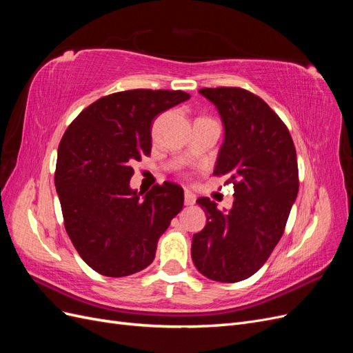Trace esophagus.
Returning a JSON list of instances; mask_svg holds the SVG:
<instances>
[{"instance_id":"esophagus-1","label":"esophagus","mask_w":353,"mask_h":353,"mask_svg":"<svg viewBox=\"0 0 353 353\" xmlns=\"http://www.w3.org/2000/svg\"><path fill=\"white\" fill-rule=\"evenodd\" d=\"M184 203L185 206H191L196 203V196L193 193H190V191H185V196H184Z\"/></svg>"}]
</instances>
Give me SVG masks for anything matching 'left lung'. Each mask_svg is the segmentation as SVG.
I'll list each match as a JSON object with an SVG mask.
<instances>
[{
	"label": "left lung",
	"instance_id": "left-lung-1",
	"mask_svg": "<svg viewBox=\"0 0 353 353\" xmlns=\"http://www.w3.org/2000/svg\"><path fill=\"white\" fill-rule=\"evenodd\" d=\"M225 128L213 175L234 185L227 213L197 199L206 227L193 236L191 258L199 272L221 283L249 279L279 244L299 191L296 148L285 123L253 92L237 87L201 88Z\"/></svg>",
	"mask_w": 353,
	"mask_h": 353
}]
</instances>
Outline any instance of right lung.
I'll use <instances>...</instances> for the list:
<instances>
[{
	"label": "right lung",
	"mask_w": 353,
	"mask_h": 353,
	"mask_svg": "<svg viewBox=\"0 0 353 353\" xmlns=\"http://www.w3.org/2000/svg\"><path fill=\"white\" fill-rule=\"evenodd\" d=\"M190 99L184 91L130 90L83 109L59 144L54 184L68 236L105 276H126L154 259L159 237L184 205L174 183L145 196L131 190L132 162L152 152L154 117Z\"/></svg>",
	"instance_id": "1"
}]
</instances>
